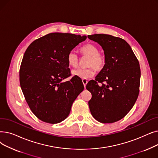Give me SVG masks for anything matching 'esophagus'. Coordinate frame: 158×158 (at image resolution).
<instances>
[{
	"label": "esophagus",
	"mask_w": 158,
	"mask_h": 158,
	"mask_svg": "<svg viewBox=\"0 0 158 158\" xmlns=\"http://www.w3.org/2000/svg\"><path fill=\"white\" fill-rule=\"evenodd\" d=\"M82 83H83V85H84L85 88H86V85L88 83V80L85 79H83L82 80Z\"/></svg>",
	"instance_id": "esophagus-1"
}]
</instances>
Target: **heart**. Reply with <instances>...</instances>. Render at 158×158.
Segmentation results:
<instances>
[{
	"label": "heart",
	"instance_id": "heart-1",
	"mask_svg": "<svg viewBox=\"0 0 158 158\" xmlns=\"http://www.w3.org/2000/svg\"><path fill=\"white\" fill-rule=\"evenodd\" d=\"M79 51L83 56H88L86 65L88 66L85 69H77L72 71V74L81 79H88L94 75V70L97 72L101 71L106 64L105 56L98 52V47L92 44H87L82 46ZM67 62L71 67L76 68L79 64V56L73 51L70 52L67 55Z\"/></svg>",
	"mask_w": 158,
	"mask_h": 158
}]
</instances>
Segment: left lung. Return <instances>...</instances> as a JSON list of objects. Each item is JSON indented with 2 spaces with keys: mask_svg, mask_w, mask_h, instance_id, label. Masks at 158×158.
Returning a JSON list of instances; mask_svg holds the SVG:
<instances>
[{
  "mask_svg": "<svg viewBox=\"0 0 158 158\" xmlns=\"http://www.w3.org/2000/svg\"><path fill=\"white\" fill-rule=\"evenodd\" d=\"M88 38L100 44L106 64L86 89L92 94L89 110L97 121L113 123L123 118L133 107L139 92L140 68L130 45L122 38L95 34Z\"/></svg>",
  "mask_w": 158,
  "mask_h": 158,
  "instance_id": "8db88e82",
  "label": "left lung"
}]
</instances>
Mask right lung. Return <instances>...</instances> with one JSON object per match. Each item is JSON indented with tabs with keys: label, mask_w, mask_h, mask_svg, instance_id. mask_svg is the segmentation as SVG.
Wrapping results in <instances>:
<instances>
[{
	"label": "right lung",
	"mask_w": 158,
	"mask_h": 158,
	"mask_svg": "<svg viewBox=\"0 0 158 158\" xmlns=\"http://www.w3.org/2000/svg\"><path fill=\"white\" fill-rule=\"evenodd\" d=\"M86 36L53 32L27 47L20 69V84L32 112L40 120L57 123L68 117L71 107L83 91L82 81L71 76L67 55Z\"/></svg>",
	"instance_id": "add662e5"
}]
</instances>
